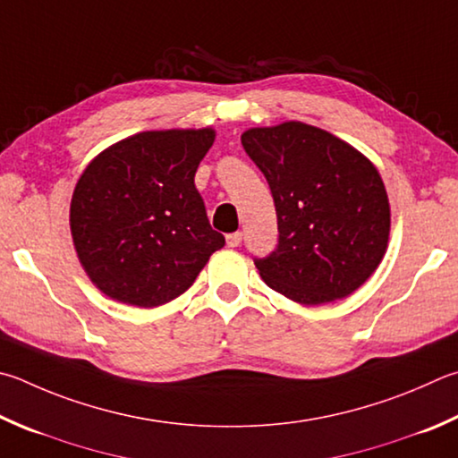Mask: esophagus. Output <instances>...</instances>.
<instances>
[{
    "instance_id": "obj_1",
    "label": "esophagus",
    "mask_w": 458,
    "mask_h": 458,
    "mask_svg": "<svg viewBox=\"0 0 458 458\" xmlns=\"http://www.w3.org/2000/svg\"><path fill=\"white\" fill-rule=\"evenodd\" d=\"M240 242H242V232H234V234H228V236H226V244H228L230 248L240 246Z\"/></svg>"
}]
</instances>
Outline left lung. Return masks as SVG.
<instances>
[{
  "instance_id": "1",
  "label": "left lung",
  "mask_w": 458,
  "mask_h": 458,
  "mask_svg": "<svg viewBox=\"0 0 458 458\" xmlns=\"http://www.w3.org/2000/svg\"><path fill=\"white\" fill-rule=\"evenodd\" d=\"M242 146L268 180L278 248L254 260L262 280L306 306L346 298L385 258L390 204L367 156L304 122L250 128Z\"/></svg>"
}]
</instances>
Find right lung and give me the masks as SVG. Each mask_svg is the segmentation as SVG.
Wrapping results in <instances>:
<instances>
[{
  "label": "right lung",
  "mask_w": 458,
  "mask_h": 458,
  "mask_svg": "<svg viewBox=\"0 0 458 458\" xmlns=\"http://www.w3.org/2000/svg\"><path fill=\"white\" fill-rule=\"evenodd\" d=\"M214 138V128L140 131L86 165L73 188L70 230L99 293L156 309L184 294L224 246L194 186Z\"/></svg>",
  "instance_id": "obj_1"
}]
</instances>
